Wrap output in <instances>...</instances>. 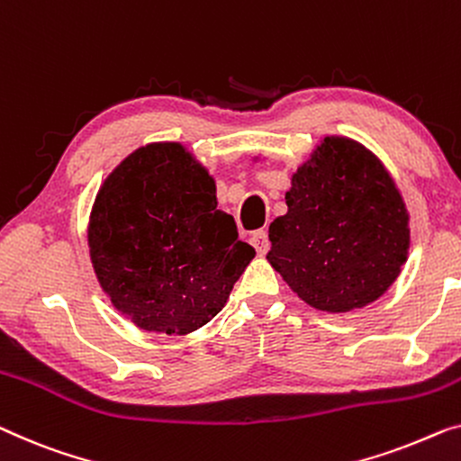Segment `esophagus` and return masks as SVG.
<instances>
[{"label":"esophagus","mask_w":461,"mask_h":461,"mask_svg":"<svg viewBox=\"0 0 461 461\" xmlns=\"http://www.w3.org/2000/svg\"><path fill=\"white\" fill-rule=\"evenodd\" d=\"M249 243L256 247V251L259 253V256H264L266 251L270 249V241H268V232L266 230H256L249 239Z\"/></svg>","instance_id":"1"}]
</instances>
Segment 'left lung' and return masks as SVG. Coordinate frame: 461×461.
<instances>
[{
  "mask_svg": "<svg viewBox=\"0 0 461 461\" xmlns=\"http://www.w3.org/2000/svg\"><path fill=\"white\" fill-rule=\"evenodd\" d=\"M286 212L270 224L268 262L324 312L378 299L408 259V210L375 153L326 137L291 178Z\"/></svg>",
  "mask_w": 461,
  "mask_h": 461,
  "instance_id": "obj_1",
  "label": "left lung"
}]
</instances>
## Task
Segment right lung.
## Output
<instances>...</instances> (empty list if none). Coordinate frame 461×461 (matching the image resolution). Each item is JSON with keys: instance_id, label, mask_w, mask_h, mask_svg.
<instances>
[{"instance_id": "1", "label": "right lung", "mask_w": 461, "mask_h": 461, "mask_svg": "<svg viewBox=\"0 0 461 461\" xmlns=\"http://www.w3.org/2000/svg\"><path fill=\"white\" fill-rule=\"evenodd\" d=\"M214 178L178 143L132 151L93 203L91 262L143 330L186 335L224 308L256 251L216 208Z\"/></svg>"}]
</instances>
